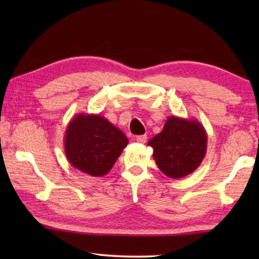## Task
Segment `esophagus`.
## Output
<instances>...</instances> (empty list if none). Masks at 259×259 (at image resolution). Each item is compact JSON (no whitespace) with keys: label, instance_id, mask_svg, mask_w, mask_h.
<instances>
[{"label":"esophagus","instance_id":"obj_1","mask_svg":"<svg viewBox=\"0 0 259 259\" xmlns=\"http://www.w3.org/2000/svg\"><path fill=\"white\" fill-rule=\"evenodd\" d=\"M146 139H147V136L146 135L137 136V137H136V142L139 143V144H144V143L146 142Z\"/></svg>","mask_w":259,"mask_h":259}]
</instances>
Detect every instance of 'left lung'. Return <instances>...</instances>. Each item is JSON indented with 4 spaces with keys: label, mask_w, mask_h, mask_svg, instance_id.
Instances as JSON below:
<instances>
[{
    "label": "left lung",
    "mask_w": 259,
    "mask_h": 259,
    "mask_svg": "<svg viewBox=\"0 0 259 259\" xmlns=\"http://www.w3.org/2000/svg\"><path fill=\"white\" fill-rule=\"evenodd\" d=\"M207 133L196 119L169 116L160 134L148 140L153 159L169 178H183L192 174L204 159Z\"/></svg>",
    "instance_id": "left-lung-1"
}]
</instances>
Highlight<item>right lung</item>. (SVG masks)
<instances>
[{"instance_id":"obj_1","label":"right lung","mask_w":259,"mask_h":259,"mask_svg":"<svg viewBox=\"0 0 259 259\" xmlns=\"http://www.w3.org/2000/svg\"><path fill=\"white\" fill-rule=\"evenodd\" d=\"M128 145V138L98 114H76L69 121L64 137L69 163L93 177L108 174Z\"/></svg>"}]
</instances>
